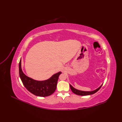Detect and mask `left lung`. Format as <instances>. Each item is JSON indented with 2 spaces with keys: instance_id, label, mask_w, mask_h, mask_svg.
<instances>
[{
  "instance_id": "obj_1",
  "label": "left lung",
  "mask_w": 122,
  "mask_h": 122,
  "mask_svg": "<svg viewBox=\"0 0 122 122\" xmlns=\"http://www.w3.org/2000/svg\"><path fill=\"white\" fill-rule=\"evenodd\" d=\"M102 86H101L99 88H98L97 89L95 90H94L93 91H91V92H84V91H79V90H76V89H75V88H74L71 86V85L70 84V88H71V91L74 94H76L77 95H79V96H86V95H90L94 94L95 93H96L97 92H98L100 90V88Z\"/></svg>"
}]
</instances>
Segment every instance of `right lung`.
<instances>
[{
  "mask_svg": "<svg viewBox=\"0 0 122 122\" xmlns=\"http://www.w3.org/2000/svg\"><path fill=\"white\" fill-rule=\"evenodd\" d=\"M19 76L24 86L31 93L40 97H47L52 94L56 88L58 77L61 72L55 74L49 79L37 81L27 77L21 69V60L19 64Z\"/></svg>",
  "mask_w": 122,
  "mask_h": 122,
  "instance_id": "add662e5",
  "label": "right lung"
}]
</instances>
